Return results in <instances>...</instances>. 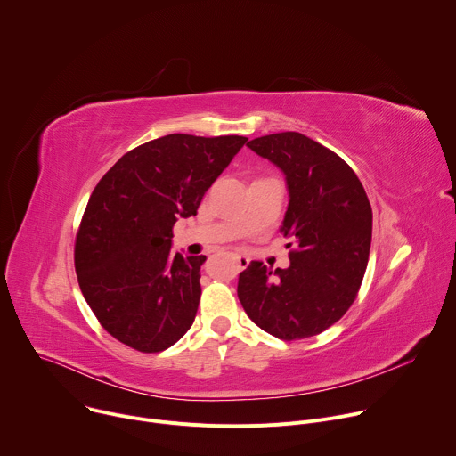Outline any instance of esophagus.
Segmentation results:
<instances>
[{"label":"esophagus","mask_w":456,"mask_h":456,"mask_svg":"<svg viewBox=\"0 0 456 456\" xmlns=\"http://www.w3.org/2000/svg\"><path fill=\"white\" fill-rule=\"evenodd\" d=\"M232 259L238 264L240 269H245L248 265V256L245 254H232Z\"/></svg>","instance_id":"esophagus-1"}]
</instances>
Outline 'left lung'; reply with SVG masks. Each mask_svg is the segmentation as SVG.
<instances>
[{
  "instance_id": "8db88e82",
  "label": "left lung",
  "mask_w": 456,
  "mask_h": 456,
  "mask_svg": "<svg viewBox=\"0 0 456 456\" xmlns=\"http://www.w3.org/2000/svg\"><path fill=\"white\" fill-rule=\"evenodd\" d=\"M247 146L276 164L290 194L281 234L290 265L250 262L238 297L259 329L283 341L317 336L357 297L371 243V206L354 169L332 150L297 132L257 137Z\"/></svg>"
}]
</instances>
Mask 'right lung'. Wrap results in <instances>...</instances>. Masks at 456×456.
<instances>
[{"mask_svg":"<svg viewBox=\"0 0 456 456\" xmlns=\"http://www.w3.org/2000/svg\"><path fill=\"white\" fill-rule=\"evenodd\" d=\"M245 142L240 135L171 134L122 155L95 185L74 262L86 303L117 341L157 354L191 329L206 256L173 254V225L197 215Z\"/></svg>","mask_w":456,"mask_h":456,"instance_id":"1","label":"right lung"}]
</instances>
